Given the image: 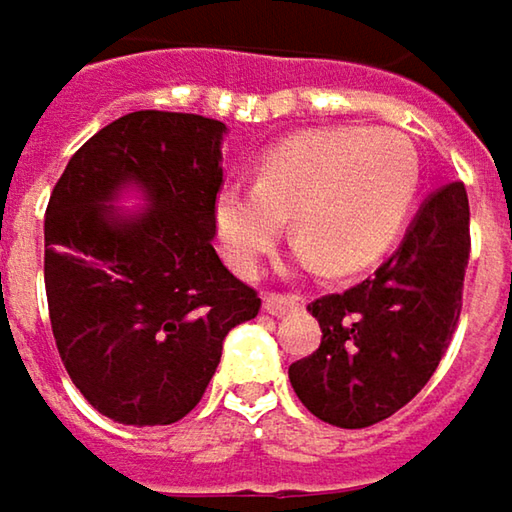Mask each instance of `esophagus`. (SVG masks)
Wrapping results in <instances>:
<instances>
[{"instance_id": "34e87169", "label": "esophagus", "mask_w": 512, "mask_h": 512, "mask_svg": "<svg viewBox=\"0 0 512 512\" xmlns=\"http://www.w3.org/2000/svg\"><path fill=\"white\" fill-rule=\"evenodd\" d=\"M265 312L271 315H291V312H300L306 306V300L300 294H265Z\"/></svg>"}]
</instances>
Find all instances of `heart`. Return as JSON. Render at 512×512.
I'll use <instances>...</instances> for the list:
<instances>
[{"label": "heart", "instance_id": "heart-1", "mask_svg": "<svg viewBox=\"0 0 512 512\" xmlns=\"http://www.w3.org/2000/svg\"><path fill=\"white\" fill-rule=\"evenodd\" d=\"M421 179V153L407 132L309 129L268 147L253 185H224L212 215L226 262L244 277L259 271L291 212L306 262L362 271L404 232Z\"/></svg>", "mask_w": 512, "mask_h": 512}]
</instances>
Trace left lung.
I'll return each mask as SVG.
<instances>
[{
    "mask_svg": "<svg viewBox=\"0 0 512 512\" xmlns=\"http://www.w3.org/2000/svg\"><path fill=\"white\" fill-rule=\"evenodd\" d=\"M469 250L466 185H442L374 277L306 306L324 336L312 356L288 365L300 404L348 430L410 404L451 345Z\"/></svg>",
    "mask_w": 512,
    "mask_h": 512,
    "instance_id": "1",
    "label": "left lung"
}]
</instances>
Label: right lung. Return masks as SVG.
I'll return each instance as SVG.
<instances>
[{"instance_id": "add662e5", "label": "right lung", "mask_w": 512, "mask_h": 512, "mask_svg": "<svg viewBox=\"0 0 512 512\" xmlns=\"http://www.w3.org/2000/svg\"><path fill=\"white\" fill-rule=\"evenodd\" d=\"M221 120L132 111L64 167L46 206L43 277L61 362L102 416L153 427L188 416L226 333L262 300L218 259ZM138 190L147 210L113 203Z\"/></svg>"}]
</instances>
